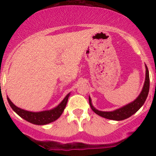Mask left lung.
Listing matches in <instances>:
<instances>
[{
  "label": "left lung",
  "mask_w": 156,
  "mask_h": 156,
  "mask_svg": "<svg viewBox=\"0 0 156 156\" xmlns=\"http://www.w3.org/2000/svg\"><path fill=\"white\" fill-rule=\"evenodd\" d=\"M146 67V74H145V81H144V84L143 87V89L139 94L138 97L134 100L133 102L129 103L126 105L123 106L122 108H118L112 112H102L99 111L92 105L91 104V99L89 97V103L91 109L95 113L98 114V115L101 117H104L106 119H112V120H123L125 119H127L129 116L138 111L140 108L144 105L146 98L148 97V91H149V86H150V80H149V73H148V67Z\"/></svg>",
  "instance_id": "8db88e82"
}]
</instances>
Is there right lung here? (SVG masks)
<instances>
[{"mask_svg":"<svg viewBox=\"0 0 156 156\" xmlns=\"http://www.w3.org/2000/svg\"><path fill=\"white\" fill-rule=\"evenodd\" d=\"M69 97V94L66 95V97L63 99L57 107L51 110H48V111H42L38 112H29L27 110H23L20 108H18L11 101V100L8 98V101L12 107V109L16 112V113L22 117L25 120L28 121V122L34 123L36 125H45L48 124L50 122L55 121L60 117V115L62 114L65 108H66L67 101H68Z\"/></svg>","mask_w":156,"mask_h":156,"instance_id":"obj_1","label":"right lung"}]
</instances>
